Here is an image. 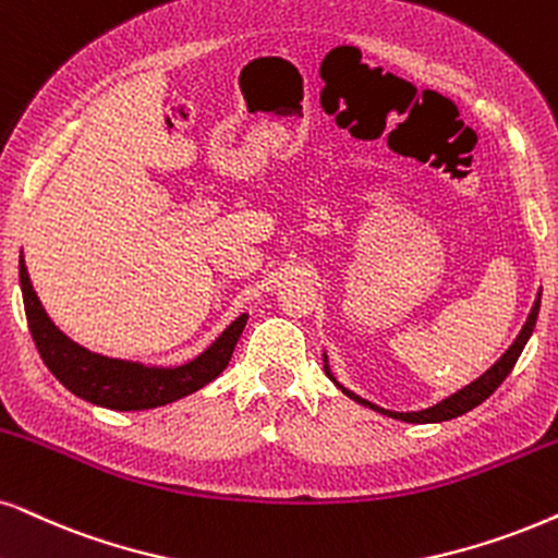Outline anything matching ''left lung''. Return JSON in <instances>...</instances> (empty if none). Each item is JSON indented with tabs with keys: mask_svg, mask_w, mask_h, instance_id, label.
I'll list each match as a JSON object with an SVG mask.
<instances>
[{
	"mask_svg": "<svg viewBox=\"0 0 558 558\" xmlns=\"http://www.w3.org/2000/svg\"><path fill=\"white\" fill-rule=\"evenodd\" d=\"M538 308H541V291H538V295H535L533 308H531V314H527V319L523 324V329H520V335L514 337V342L505 350V355L499 357V361L492 365L489 371H484L476 380H471L469 386H463V389H458L456 393H450V397H446L442 401H437V404L427 407V409H417V412H393V409H384V407L373 404V401H368V399L357 397L355 391L344 389V386L335 378V373H331V368H329L327 352H324V371H327V376H329L331 384H335L342 393H348L352 401H357V404L368 407V409H373V412H378V414H386V417H391V420L412 422V425H429V422L456 420V417H461V414H466L474 407L482 404V401L489 399L492 393L499 389V384H502V380L510 376V371L514 368V363H518V357H520V352H523L525 342L531 340V335H533V329H535V319H538Z\"/></svg>",
	"mask_w": 558,
	"mask_h": 558,
	"instance_id": "left-lung-1",
	"label": "left lung"
}]
</instances>
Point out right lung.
Segmentation results:
<instances>
[{"mask_svg":"<svg viewBox=\"0 0 558 558\" xmlns=\"http://www.w3.org/2000/svg\"><path fill=\"white\" fill-rule=\"evenodd\" d=\"M20 288H23L27 327L48 371L74 397L105 409H118V412L165 407L203 389L227 368L244 324L250 319V314H239L193 361L182 365H144L138 361L100 355L69 340L46 314L23 257H20Z\"/></svg>","mask_w":558,"mask_h":558,"instance_id":"add662e5","label":"right lung"}]
</instances>
